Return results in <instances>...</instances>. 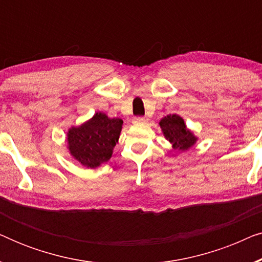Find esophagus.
<instances>
[{"label":"esophagus","instance_id":"obj_1","mask_svg":"<svg viewBox=\"0 0 262 262\" xmlns=\"http://www.w3.org/2000/svg\"><path fill=\"white\" fill-rule=\"evenodd\" d=\"M132 121H134L135 124H145L146 121H148V118L146 117H135Z\"/></svg>","mask_w":262,"mask_h":262}]
</instances>
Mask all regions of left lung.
<instances>
[{"label":"left lung","mask_w":262,"mask_h":262,"mask_svg":"<svg viewBox=\"0 0 262 262\" xmlns=\"http://www.w3.org/2000/svg\"><path fill=\"white\" fill-rule=\"evenodd\" d=\"M160 126L162 128L164 137L173 144L174 149L185 151L196 141L195 136L186 127L184 119L177 114L164 117L160 121Z\"/></svg>","instance_id":"obj_1"}]
</instances>
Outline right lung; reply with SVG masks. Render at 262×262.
I'll list each match as a JSON object with an SVG mask.
<instances>
[{"label": "right lung", "instance_id": "obj_1", "mask_svg": "<svg viewBox=\"0 0 262 262\" xmlns=\"http://www.w3.org/2000/svg\"><path fill=\"white\" fill-rule=\"evenodd\" d=\"M123 120L95 113L87 123L71 127L68 132L70 154L82 166L95 168L107 162L119 139Z\"/></svg>", "mask_w": 262, "mask_h": 262}]
</instances>
